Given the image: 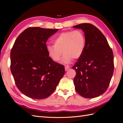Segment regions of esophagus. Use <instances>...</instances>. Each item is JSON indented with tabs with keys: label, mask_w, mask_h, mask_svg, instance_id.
<instances>
[{
	"label": "esophagus",
	"mask_w": 123,
	"mask_h": 123,
	"mask_svg": "<svg viewBox=\"0 0 123 123\" xmlns=\"http://www.w3.org/2000/svg\"><path fill=\"white\" fill-rule=\"evenodd\" d=\"M65 71H67V70H68L69 69H70V67L69 66H65Z\"/></svg>",
	"instance_id": "1"
}]
</instances>
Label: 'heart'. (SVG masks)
Instances as JSON below:
<instances>
[{"instance_id":"b5f03b06","label":"heart","mask_w":123,"mask_h":123,"mask_svg":"<svg viewBox=\"0 0 123 123\" xmlns=\"http://www.w3.org/2000/svg\"><path fill=\"white\" fill-rule=\"evenodd\" d=\"M53 43L54 45H48L46 47L50 58L58 62L63 53L62 62L68 64L73 58L79 59L83 55L86 47V38L81 30L65 31L56 36Z\"/></svg>"}]
</instances>
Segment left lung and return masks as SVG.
<instances>
[{
	"label": "left lung",
	"mask_w": 123,
	"mask_h": 123,
	"mask_svg": "<svg viewBox=\"0 0 123 123\" xmlns=\"http://www.w3.org/2000/svg\"><path fill=\"white\" fill-rule=\"evenodd\" d=\"M74 28L84 32L86 47L81 57L72 68L76 71L73 83L80 95L96 98L108 87L114 70L113 55L106 37L94 25L81 24Z\"/></svg>",
	"instance_id": "obj_1"
}]
</instances>
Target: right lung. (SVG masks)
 <instances>
[{"label": "right lung", "instance_id": "obj_1", "mask_svg": "<svg viewBox=\"0 0 123 123\" xmlns=\"http://www.w3.org/2000/svg\"><path fill=\"white\" fill-rule=\"evenodd\" d=\"M58 29L30 27L18 36L11 50V71L16 85L28 97L48 98L65 74V67L52 60L46 42Z\"/></svg>", "mask_w": 123, "mask_h": 123}]
</instances>
